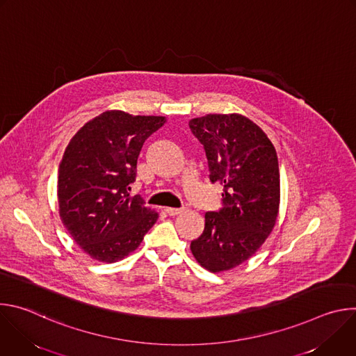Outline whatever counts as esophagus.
I'll use <instances>...</instances> for the list:
<instances>
[{"label":"esophagus","mask_w":356,"mask_h":356,"mask_svg":"<svg viewBox=\"0 0 356 356\" xmlns=\"http://www.w3.org/2000/svg\"><path fill=\"white\" fill-rule=\"evenodd\" d=\"M183 211H184V209H172V207H168V209H166V213H168L169 216H172V217L179 216V214H181Z\"/></svg>","instance_id":"34e87169"}]
</instances>
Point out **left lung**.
<instances>
[{
  "label": "left lung",
  "mask_w": 356,
  "mask_h": 356,
  "mask_svg": "<svg viewBox=\"0 0 356 356\" xmlns=\"http://www.w3.org/2000/svg\"><path fill=\"white\" fill-rule=\"evenodd\" d=\"M188 127L204 146L211 183L224 186L222 207L206 213L190 249L202 268L218 273L248 261L272 232L280 204L277 155L266 134L239 114H209Z\"/></svg>",
  "instance_id": "8db88e82"
}]
</instances>
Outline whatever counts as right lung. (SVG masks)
I'll return each mask as SVG.
<instances>
[{
  "label": "right lung",
  "mask_w": 356,
  "mask_h": 356,
  "mask_svg": "<svg viewBox=\"0 0 356 356\" xmlns=\"http://www.w3.org/2000/svg\"><path fill=\"white\" fill-rule=\"evenodd\" d=\"M165 122V117L111 110L84 124L70 139L59 166V214L92 259H124L156 222L159 214L128 190L145 140Z\"/></svg>",
  "instance_id": "1"
}]
</instances>
